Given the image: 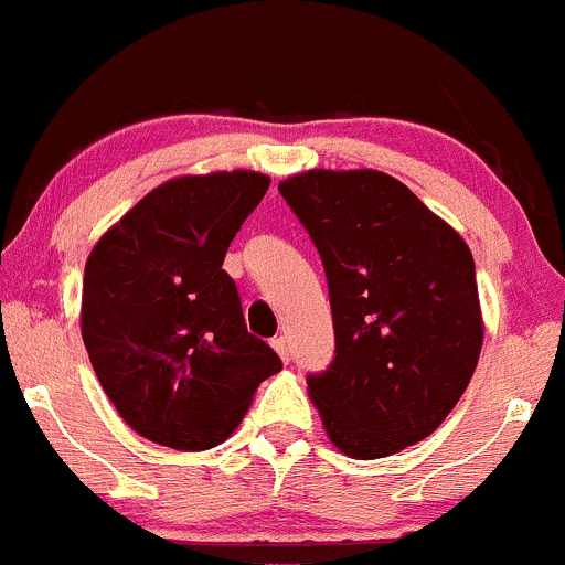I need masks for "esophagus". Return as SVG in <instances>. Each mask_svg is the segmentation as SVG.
Returning a JSON list of instances; mask_svg holds the SVG:
<instances>
[{"mask_svg":"<svg viewBox=\"0 0 565 565\" xmlns=\"http://www.w3.org/2000/svg\"><path fill=\"white\" fill-rule=\"evenodd\" d=\"M271 347L277 349V354H279V358H282V360H286V363H288V360H291V347H288L286 338L277 335V338H274V341H271Z\"/></svg>","mask_w":565,"mask_h":565,"instance_id":"1","label":"esophagus"}]
</instances>
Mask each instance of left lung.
I'll list each match as a JSON object with an SVG mask.
<instances>
[{"label":"left lung","mask_w":565,"mask_h":565,"mask_svg":"<svg viewBox=\"0 0 565 565\" xmlns=\"http://www.w3.org/2000/svg\"><path fill=\"white\" fill-rule=\"evenodd\" d=\"M279 193L330 288L335 358L308 374L327 435L358 460L413 447L458 405L480 358L469 246L383 171L313 169Z\"/></svg>","instance_id":"left-lung-1"}]
</instances>
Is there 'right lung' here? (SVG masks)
Wrapping results in <instances>:
<instances>
[{"instance_id":"right-lung-1","label":"right lung","mask_w":565,"mask_h":565,"mask_svg":"<svg viewBox=\"0 0 565 565\" xmlns=\"http://www.w3.org/2000/svg\"><path fill=\"white\" fill-rule=\"evenodd\" d=\"M268 191L257 171L180 177L107 230L85 263L83 341L127 424L199 452L233 435L257 385L282 369L246 330L224 255Z\"/></svg>"}]
</instances>
